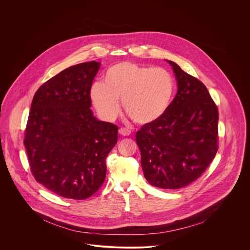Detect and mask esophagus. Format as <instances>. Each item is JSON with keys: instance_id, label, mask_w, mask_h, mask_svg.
Here are the masks:
<instances>
[{"instance_id": "34e87169", "label": "esophagus", "mask_w": 250, "mask_h": 250, "mask_svg": "<svg viewBox=\"0 0 250 250\" xmlns=\"http://www.w3.org/2000/svg\"><path fill=\"white\" fill-rule=\"evenodd\" d=\"M118 132H119V134H120L121 136H124V137L129 136V135H131V133H132V131H131L130 129H127V128H120Z\"/></svg>"}]
</instances>
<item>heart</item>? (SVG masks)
Instances as JSON below:
<instances>
[{
  "label": "heart",
  "instance_id": "b5f03b06",
  "mask_svg": "<svg viewBox=\"0 0 250 250\" xmlns=\"http://www.w3.org/2000/svg\"><path fill=\"white\" fill-rule=\"evenodd\" d=\"M173 93L174 81L167 70L129 62L108 68L104 83L96 82L90 88L92 103L104 119L113 120L118 115V99H122L125 111L141 125L162 118Z\"/></svg>",
  "mask_w": 250,
  "mask_h": 250
}]
</instances>
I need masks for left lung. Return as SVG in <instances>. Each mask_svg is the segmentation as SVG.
<instances>
[{
  "instance_id": "1",
  "label": "left lung",
  "mask_w": 250,
  "mask_h": 250,
  "mask_svg": "<svg viewBox=\"0 0 250 250\" xmlns=\"http://www.w3.org/2000/svg\"><path fill=\"white\" fill-rule=\"evenodd\" d=\"M178 90L165 115L136 134L150 185L176 189L199 178L218 149V110L205 84L167 61Z\"/></svg>"
}]
</instances>
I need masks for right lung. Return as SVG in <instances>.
<instances>
[{"label":"right lung","mask_w":250,"mask_h":250,"mask_svg":"<svg viewBox=\"0 0 250 250\" xmlns=\"http://www.w3.org/2000/svg\"><path fill=\"white\" fill-rule=\"evenodd\" d=\"M100 62L60 72L36 92L24 145L33 176L50 191L75 200L94 194L106 178V158L117 143L118 127L99 121L90 88Z\"/></svg>","instance_id":"add662e5"}]
</instances>
